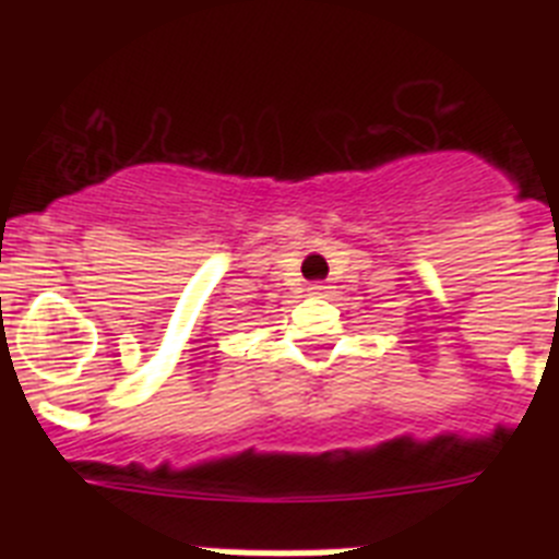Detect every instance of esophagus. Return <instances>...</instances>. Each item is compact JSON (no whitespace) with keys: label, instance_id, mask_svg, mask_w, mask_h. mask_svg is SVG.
<instances>
[{"label":"esophagus","instance_id":"1","mask_svg":"<svg viewBox=\"0 0 559 559\" xmlns=\"http://www.w3.org/2000/svg\"><path fill=\"white\" fill-rule=\"evenodd\" d=\"M308 294H310V296L328 294V285H324V283H310V285H308Z\"/></svg>","mask_w":559,"mask_h":559}]
</instances>
